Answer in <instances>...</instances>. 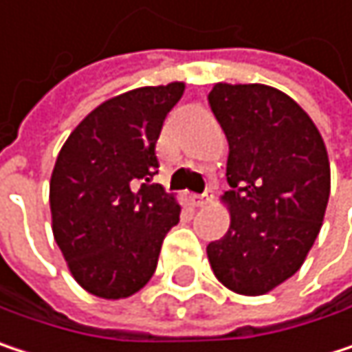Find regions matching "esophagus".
Segmentation results:
<instances>
[{
    "label": "esophagus",
    "mask_w": 352,
    "mask_h": 352,
    "mask_svg": "<svg viewBox=\"0 0 352 352\" xmlns=\"http://www.w3.org/2000/svg\"><path fill=\"white\" fill-rule=\"evenodd\" d=\"M208 201H210V195H208V193H204V195H193V206H195V208H204Z\"/></svg>",
    "instance_id": "obj_1"
}]
</instances>
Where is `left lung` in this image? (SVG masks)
I'll return each instance as SVG.
<instances>
[{"mask_svg":"<svg viewBox=\"0 0 352 352\" xmlns=\"http://www.w3.org/2000/svg\"><path fill=\"white\" fill-rule=\"evenodd\" d=\"M210 106L230 155V228L208 245L214 275L232 292L261 296L289 279L316 241L330 163L310 116L267 85L218 83Z\"/></svg>","mask_w":352,"mask_h":352,"instance_id":"1","label":"left lung"}]
</instances>
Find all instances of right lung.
<instances>
[{"label": "right lung", "mask_w": 352, "mask_h": 352, "mask_svg": "<svg viewBox=\"0 0 352 352\" xmlns=\"http://www.w3.org/2000/svg\"><path fill=\"white\" fill-rule=\"evenodd\" d=\"M183 83L140 87L96 107L67 138L50 177L52 232L77 283L120 300L153 277L179 204L153 177L157 140Z\"/></svg>", "instance_id": "right-lung-1"}]
</instances>
